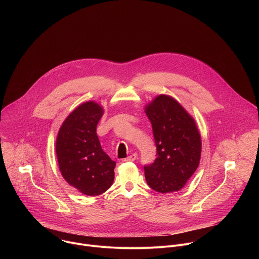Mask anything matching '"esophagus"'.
Here are the masks:
<instances>
[{
    "mask_svg": "<svg viewBox=\"0 0 259 259\" xmlns=\"http://www.w3.org/2000/svg\"><path fill=\"white\" fill-rule=\"evenodd\" d=\"M137 159V154H132L130 156H128L126 159H124L125 162H133Z\"/></svg>",
    "mask_w": 259,
    "mask_h": 259,
    "instance_id": "obj_1",
    "label": "esophagus"
}]
</instances>
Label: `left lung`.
<instances>
[{"instance_id": "left-lung-1", "label": "left lung", "mask_w": 259, "mask_h": 259, "mask_svg": "<svg viewBox=\"0 0 259 259\" xmlns=\"http://www.w3.org/2000/svg\"><path fill=\"white\" fill-rule=\"evenodd\" d=\"M157 146L154 163L144 166L147 184L154 191L177 192L197 170L202 141L195 120L173 97L159 95L145 106Z\"/></svg>"}]
</instances>
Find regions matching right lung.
<instances>
[{
    "instance_id": "add662e5",
    "label": "right lung",
    "mask_w": 259,
    "mask_h": 259,
    "mask_svg": "<svg viewBox=\"0 0 259 259\" xmlns=\"http://www.w3.org/2000/svg\"><path fill=\"white\" fill-rule=\"evenodd\" d=\"M102 115V107L94 101L79 105L64 120L56 138V155L63 178L86 196L104 193L115 178L116 162L102 151L96 134Z\"/></svg>"
}]
</instances>
